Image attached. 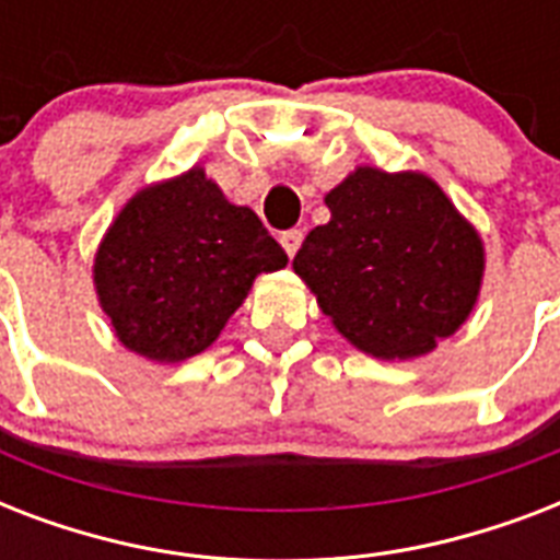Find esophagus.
I'll list each match as a JSON object with an SVG mask.
<instances>
[{"label": "esophagus", "mask_w": 560, "mask_h": 560, "mask_svg": "<svg viewBox=\"0 0 560 560\" xmlns=\"http://www.w3.org/2000/svg\"><path fill=\"white\" fill-rule=\"evenodd\" d=\"M302 237H305V232L302 229H288V232H281V246H284V253H288V258H293V255L299 253V246H302Z\"/></svg>", "instance_id": "obj_1"}]
</instances>
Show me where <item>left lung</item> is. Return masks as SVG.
<instances>
[{
  "label": "left lung",
  "mask_w": 560,
  "mask_h": 560,
  "mask_svg": "<svg viewBox=\"0 0 560 560\" xmlns=\"http://www.w3.org/2000/svg\"><path fill=\"white\" fill-rule=\"evenodd\" d=\"M293 258L337 331L374 360L424 358L477 307L486 244L421 171L358 165Z\"/></svg>",
  "instance_id": "left-lung-1"
}]
</instances>
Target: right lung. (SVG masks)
Returning a JSON list of instances; mask_svg holds the SVG:
<instances>
[{
	"instance_id": "add662e5",
	"label": "right lung",
	"mask_w": 560,
	"mask_h": 560,
	"mask_svg": "<svg viewBox=\"0 0 560 560\" xmlns=\"http://www.w3.org/2000/svg\"><path fill=\"white\" fill-rule=\"evenodd\" d=\"M284 264L258 214L194 165L121 206L95 249L92 284L127 351L183 363L218 340L261 272Z\"/></svg>"
}]
</instances>
